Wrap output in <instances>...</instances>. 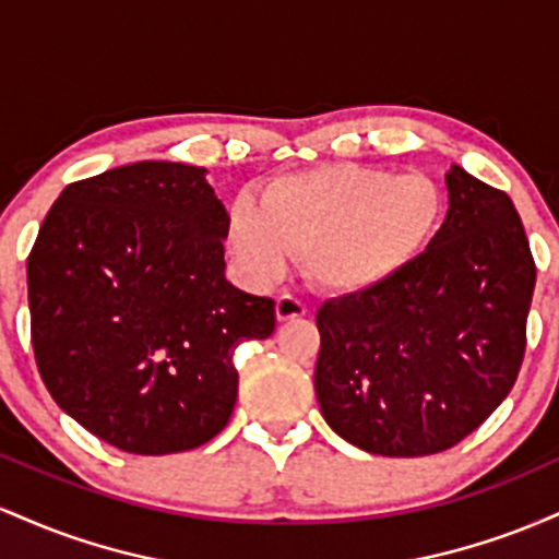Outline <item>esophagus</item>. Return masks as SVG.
<instances>
[{
    "mask_svg": "<svg viewBox=\"0 0 559 559\" xmlns=\"http://www.w3.org/2000/svg\"><path fill=\"white\" fill-rule=\"evenodd\" d=\"M307 312V305L297 297H292V294H284V297H278L275 301V318L281 320V323H286V320H294V318H301Z\"/></svg>",
    "mask_w": 559,
    "mask_h": 559,
    "instance_id": "obj_1",
    "label": "esophagus"
}]
</instances>
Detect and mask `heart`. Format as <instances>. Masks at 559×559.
Here are the masks:
<instances>
[{
    "label": "heart",
    "mask_w": 559,
    "mask_h": 559,
    "mask_svg": "<svg viewBox=\"0 0 559 559\" xmlns=\"http://www.w3.org/2000/svg\"><path fill=\"white\" fill-rule=\"evenodd\" d=\"M444 217V194L423 173L331 165L284 176L260 207L230 210V249L249 278L267 284L305 254L310 281L331 294H360L394 278Z\"/></svg>",
    "instance_id": "b5f03b06"
}]
</instances>
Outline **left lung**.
Returning a JSON list of instances; mask_svg holds the SVG:
<instances>
[{"instance_id":"8db88e82","label":"left lung","mask_w":559,"mask_h":559,"mask_svg":"<svg viewBox=\"0 0 559 559\" xmlns=\"http://www.w3.org/2000/svg\"><path fill=\"white\" fill-rule=\"evenodd\" d=\"M426 252L318 310L329 426L383 457L444 452L502 404L525 352L536 265L512 199L452 165Z\"/></svg>"}]
</instances>
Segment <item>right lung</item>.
<instances>
[{
	"mask_svg": "<svg viewBox=\"0 0 559 559\" xmlns=\"http://www.w3.org/2000/svg\"><path fill=\"white\" fill-rule=\"evenodd\" d=\"M228 213L207 170L144 159L57 197L28 258L31 342L60 409L131 454L202 447L239 394L234 349L275 301L226 278Z\"/></svg>",
	"mask_w": 559,
	"mask_h": 559,
	"instance_id": "obj_1",
	"label": "right lung"
}]
</instances>
